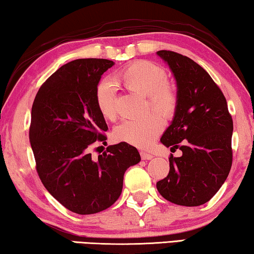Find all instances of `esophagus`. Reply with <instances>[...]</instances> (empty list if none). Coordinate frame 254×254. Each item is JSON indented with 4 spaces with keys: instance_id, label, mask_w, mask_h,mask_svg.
<instances>
[{
    "instance_id": "1",
    "label": "esophagus",
    "mask_w": 254,
    "mask_h": 254,
    "mask_svg": "<svg viewBox=\"0 0 254 254\" xmlns=\"http://www.w3.org/2000/svg\"><path fill=\"white\" fill-rule=\"evenodd\" d=\"M141 158H142V160H150V159H152L153 156H152V154H150V153L141 152Z\"/></svg>"
}]
</instances>
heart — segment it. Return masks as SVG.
I'll list each match as a JSON object with an SVG mask.
<instances>
[{"label":"heart","mask_w":254,"mask_h":254,"mask_svg":"<svg viewBox=\"0 0 254 254\" xmlns=\"http://www.w3.org/2000/svg\"><path fill=\"white\" fill-rule=\"evenodd\" d=\"M116 81L128 90L146 96L145 112L154 111L136 120H125L113 129V138L137 148H148L164 129V119H172L179 105L174 84L167 80L164 67L149 61H136L117 73ZM95 103L102 117L116 120L117 95L112 83L101 81L95 88Z\"/></svg>","instance_id":"obj_1"}]
</instances>
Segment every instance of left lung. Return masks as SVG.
<instances>
[{"label":"left lung","instance_id":"left-lung-1","mask_svg":"<svg viewBox=\"0 0 254 254\" xmlns=\"http://www.w3.org/2000/svg\"><path fill=\"white\" fill-rule=\"evenodd\" d=\"M176 79L179 105L161 143L180 149L171 154L170 173L157 182L165 199L182 206H199L221 188L233 164V118L225 95L196 62L170 50L157 51Z\"/></svg>","mask_w":254,"mask_h":254}]
</instances>
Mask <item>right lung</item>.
Masks as SVG:
<instances>
[{"label":"right lung","instance_id":"obj_1","mask_svg":"<svg viewBox=\"0 0 254 254\" xmlns=\"http://www.w3.org/2000/svg\"><path fill=\"white\" fill-rule=\"evenodd\" d=\"M113 64L102 58L69 62L43 82L32 105L29 141L39 178L55 199L78 214L115 204L125 172L141 160L137 149L124 142L91 157L95 143H106L108 130L95 88Z\"/></svg>","mask_w":254,"mask_h":254}]
</instances>
